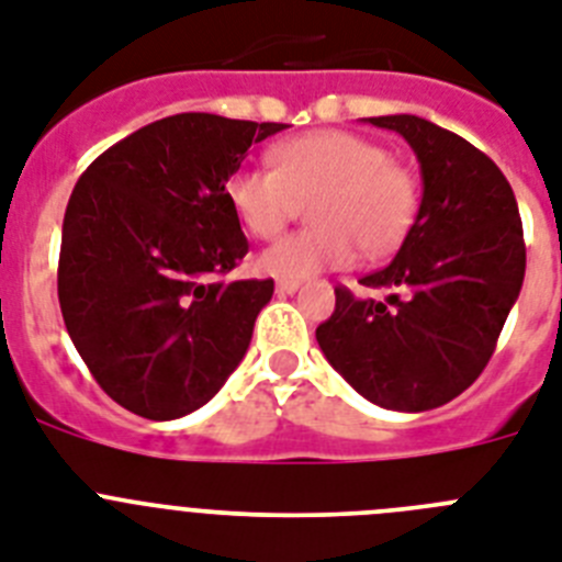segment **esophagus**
<instances>
[{
	"label": "esophagus",
	"instance_id": "1",
	"mask_svg": "<svg viewBox=\"0 0 562 562\" xmlns=\"http://www.w3.org/2000/svg\"><path fill=\"white\" fill-rule=\"evenodd\" d=\"M296 289H300V280H280V282H277V291H280V294H294Z\"/></svg>",
	"mask_w": 562,
	"mask_h": 562
}]
</instances>
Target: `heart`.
I'll list each match as a JSON object with an SVG mask.
<instances>
[{
    "mask_svg": "<svg viewBox=\"0 0 562 562\" xmlns=\"http://www.w3.org/2000/svg\"><path fill=\"white\" fill-rule=\"evenodd\" d=\"M273 168L243 165L225 182V200L254 237L271 239L314 200V228L282 237L257 257V268L282 280H303L346 268L362 248L385 257L417 223L423 188L389 148L351 131H311L271 150Z\"/></svg>",
    "mask_w": 562,
    "mask_h": 562,
    "instance_id": "obj_1",
    "label": "heart"
}]
</instances>
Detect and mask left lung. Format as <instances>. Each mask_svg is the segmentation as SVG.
Listing matches in <instances>:
<instances>
[{"mask_svg": "<svg viewBox=\"0 0 562 562\" xmlns=\"http://www.w3.org/2000/svg\"><path fill=\"white\" fill-rule=\"evenodd\" d=\"M412 145L423 173L417 223L389 266L362 277L383 303L337 285L317 342L346 383L394 412L463 394L492 360L526 273L517 200L483 150L412 113L369 116Z\"/></svg>", "mask_w": 562, "mask_h": 562, "instance_id": "left-lung-1", "label": "left lung"}]
</instances>
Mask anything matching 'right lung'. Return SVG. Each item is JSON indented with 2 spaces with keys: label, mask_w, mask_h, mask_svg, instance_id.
I'll list each match as a JSON object with an SVG mask.
<instances>
[{
  "label": "right lung",
  "mask_w": 562,
  "mask_h": 562,
  "mask_svg": "<svg viewBox=\"0 0 562 562\" xmlns=\"http://www.w3.org/2000/svg\"><path fill=\"white\" fill-rule=\"evenodd\" d=\"M282 122L177 113L99 154L70 193L59 308L108 397L145 419L223 389L273 280H220L248 254L225 182Z\"/></svg>",
  "instance_id": "obj_1"
}]
</instances>
